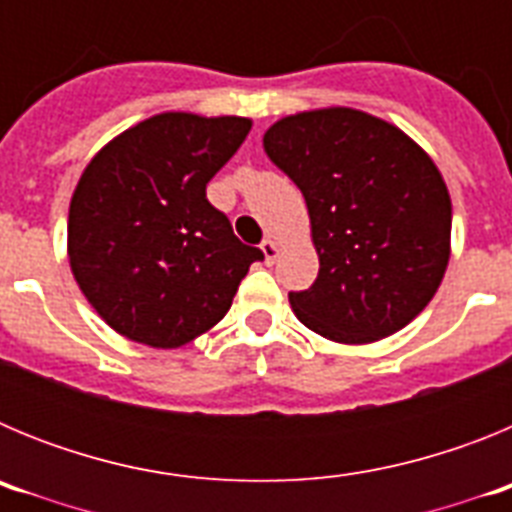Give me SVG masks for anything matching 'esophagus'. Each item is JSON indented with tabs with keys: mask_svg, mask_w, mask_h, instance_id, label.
<instances>
[{
	"mask_svg": "<svg viewBox=\"0 0 512 512\" xmlns=\"http://www.w3.org/2000/svg\"><path fill=\"white\" fill-rule=\"evenodd\" d=\"M261 251H264L266 264H274V261H277V256H279V243L271 241V238H266V241L261 243Z\"/></svg>",
	"mask_w": 512,
	"mask_h": 512,
	"instance_id": "obj_1",
	"label": "esophagus"
}]
</instances>
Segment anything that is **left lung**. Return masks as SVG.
<instances>
[{
  "mask_svg": "<svg viewBox=\"0 0 512 512\" xmlns=\"http://www.w3.org/2000/svg\"><path fill=\"white\" fill-rule=\"evenodd\" d=\"M264 151L300 187L320 259L315 284L289 292L297 320L361 346L418 318L451 256V197L433 158L354 107L282 117Z\"/></svg>",
  "mask_w": 512,
  "mask_h": 512,
  "instance_id": "1",
  "label": "left lung"
}]
</instances>
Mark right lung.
<instances>
[{
	"label": "right lung",
	"instance_id": "right-lung-1",
	"mask_svg": "<svg viewBox=\"0 0 512 512\" xmlns=\"http://www.w3.org/2000/svg\"><path fill=\"white\" fill-rule=\"evenodd\" d=\"M248 117L161 112L104 143L69 205L71 274L128 341L179 348L225 318L264 253L235 238L207 182L241 148Z\"/></svg>",
	"mask_w": 512,
	"mask_h": 512
}]
</instances>
